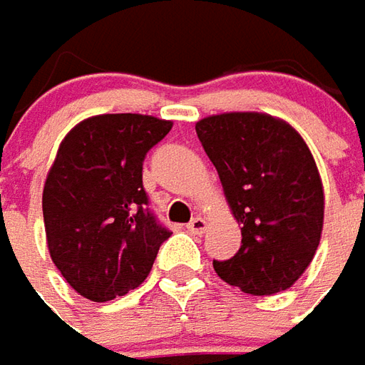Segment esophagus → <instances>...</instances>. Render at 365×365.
<instances>
[{"label":"esophagus","mask_w":365,"mask_h":365,"mask_svg":"<svg viewBox=\"0 0 365 365\" xmlns=\"http://www.w3.org/2000/svg\"><path fill=\"white\" fill-rule=\"evenodd\" d=\"M187 231L190 235H202L207 231V221H205L202 217H195V219L187 225Z\"/></svg>","instance_id":"34e87169"}]
</instances>
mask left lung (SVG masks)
I'll list each match as a JSON object with an SVG mask.
<instances>
[{
  "mask_svg": "<svg viewBox=\"0 0 365 365\" xmlns=\"http://www.w3.org/2000/svg\"><path fill=\"white\" fill-rule=\"evenodd\" d=\"M197 136L241 222V249L212 261L251 295L289 289L314 259L324 229V185L307 144L285 120L227 112L197 122Z\"/></svg>",
  "mask_w": 365,
  "mask_h": 365,
  "instance_id": "1",
  "label": "left lung"
}]
</instances>
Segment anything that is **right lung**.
<instances>
[{
    "label": "right lung",
    "mask_w": 365,
    "mask_h": 365,
    "mask_svg": "<svg viewBox=\"0 0 365 365\" xmlns=\"http://www.w3.org/2000/svg\"><path fill=\"white\" fill-rule=\"evenodd\" d=\"M170 128L144 114H100L58 148L41 197L46 239L63 279L90 302L136 289L170 237L143 187L144 156Z\"/></svg>",
    "instance_id": "right-lung-1"
}]
</instances>
